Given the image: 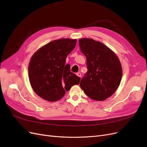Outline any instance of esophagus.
I'll return each mask as SVG.
<instances>
[{
    "label": "esophagus",
    "instance_id": "obj_1",
    "mask_svg": "<svg viewBox=\"0 0 147 147\" xmlns=\"http://www.w3.org/2000/svg\"><path fill=\"white\" fill-rule=\"evenodd\" d=\"M76 75H77L78 77H81V76H82V74H81L80 72H78V73H77V74H76Z\"/></svg>",
    "mask_w": 147,
    "mask_h": 147
}]
</instances>
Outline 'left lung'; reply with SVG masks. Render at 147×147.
Here are the masks:
<instances>
[{"mask_svg": "<svg viewBox=\"0 0 147 147\" xmlns=\"http://www.w3.org/2000/svg\"><path fill=\"white\" fill-rule=\"evenodd\" d=\"M78 41L88 69L80 86L91 99L104 100L117 91L121 82V63L115 53L102 43L87 38Z\"/></svg>", "mask_w": 147, "mask_h": 147, "instance_id": "left-lung-1", "label": "left lung"}]
</instances>
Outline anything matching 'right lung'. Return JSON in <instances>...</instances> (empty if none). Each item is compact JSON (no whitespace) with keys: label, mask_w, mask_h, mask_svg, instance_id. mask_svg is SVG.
I'll return each mask as SVG.
<instances>
[{"label":"right lung","mask_w":147,"mask_h":147,"mask_svg":"<svg viewBox=\"0 0 147 147\" xmlns=\"http://www.w3.org/2000/svg\"><path fill=\"white\" fill-rule=\"evenodd\" d=\"M77 43L76 39L61 38L41 47L32 56L29 64V78L34 91L42 99L55 102L65 91L78 84L80 77L70 72L65 59Z\"/></svg>","instance_id":"right-lung-1"}]
</instances>
